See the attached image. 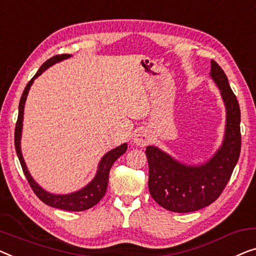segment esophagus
<instances>
[{
    "mask_svg": "<svg viewBox=\"0 0 256 256\" xmlns=\"http://www.w3.org/2000/svg\"><path fill=\"white\" fill-rule=\"evenodd\" d=\"M150 140H152V136H150V131H147V130L144 128L136 130L134 136H133V142H134L136 146H140V147L147 146V144L150 142Z\"/></svg>",
    "mask_w": 256,
    "mask_h": 256,
    "instance_id": "34e87169",
    "label": "esophagus"
}]
</instances>
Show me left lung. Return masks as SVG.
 <instances>
[{
  "label": "left lung",
  "instance_id": "obj_1",
  "mask_svg": "<svg viewBox=\"0 0 256 256\" xmlns=\"http://www.w3.org/2000/svg\"><path fill=\"white\" fill-rule=\"evenodd\" d=\"M210 68V78L220 90L226 112L223 142L215 154L202 164L190 166L179 162L156 146L146 148L150 193L166 210L190 212L212 204L226 188L239 160V104L222 68L212 60Z\"/></svg>",
  "mask_w": 256,
  "mask_h": 256
}]
</instances>
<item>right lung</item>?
Returning <instances> with one entry per match:
<instances>
[{"mask_svg":"<svg viewBox=\"0 0 256 256\" xmlns=\"http://www.w3.org/2000/svg\"><path fill=\"white\" fill-rule=\"evenodd\" d=\"M70 54H63V55H56L52 56V58L41 66L39 71L36 72V76L30 80L28 85H26L22 95L19 101V108H18V120L16 123V130H14V146H16L17 156L20 162L22 171H24L26 178L30 182V188L34 190V193L36 194V196L44 202V204L50 206V207L63 209V210L68 212H82L86 209H90L98 204L102 198L104 196L106 188H108V179H109V171L110 168L112 166L116 160L124 154L128 150V144L124 142L120 146H118L114 150H109L104 155V158H101L100 163L98 166V171L95 174L94 178L87 184L84 186L82 188H80L76 192L68 193V194H54L48 192V190H44L38 182L34 180L33 177L30 176V171L26 166V163L24 161L22 154V147H20V140H22V120H24V108H25V102L26 98H28V90L34 82V79H36L40 74H42V72L47 70L48 68H50L54 64L64 60L66 58H70Z\"/></svg>","mask_w":256,"mask_h":256,"instance_id":"1","label":"right lung"}]
</instances>
